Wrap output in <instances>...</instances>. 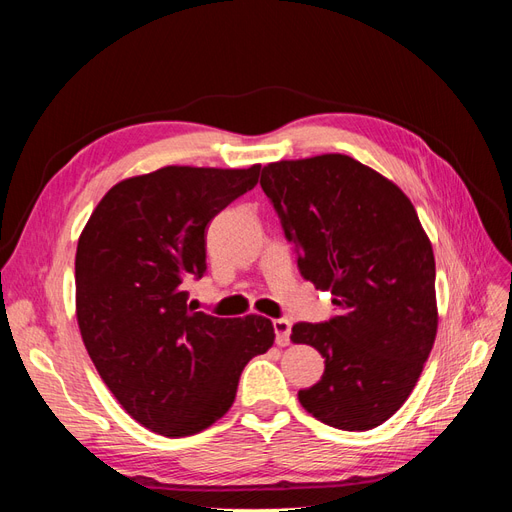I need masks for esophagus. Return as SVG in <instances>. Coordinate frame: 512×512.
<instances>
[{
  "mask_svg": "<svg viewBox=\"0 0 512 512\" xmlns=\"http://www.w3.org/2000/svg\"><path fill=\"white\" fill-rule=\"evenodd\" d=\"M273 329H275L277 346H288L290 344V322L286 318H277V320H273Z\"/></svg>",
  "mask_w": 512,
  "mask_h": 512,
  "instance_id": "1",
  "label": "esophagus"
}]
</instances>
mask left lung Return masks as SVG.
Segmentation results:
<instances>
[{
	"instance_id": "obj_1",
	"label": "left lung",
	"mask_w": 512,
	"mask_h": 512,
	"mask_svg": "<svg viewBox=\"0 0 512 512\" xmlns=\"http://www.w3.org/2000/svg\"><path fill=\"white\" fill-rule=\"evenodd\" d=\"M260 185L299 252V271L331 290L339 314L297 322L290 339L324 356L301 406L344 431L382 425L404 406L436 342V260L410 198L342 153L280 160Z\"/></svg>"
}]
</instances>
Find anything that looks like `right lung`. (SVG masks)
<instances>
[{
    "instance_id": "add662e5",
    "label": "right lung",
    "mask_w": 512,
    "mask_h": 512,
    "mask_svg": "<svg viewBox=\"0 0 512 512\" xmlns=\"http://www.w3.org/2000/svg\"><path fill=\"white\" fill-rule=\"evenodd\" d=\"M250 168L164 166L104 194L76 245V320L100 378L134 421L166 438L230 410L243 367L273 322L188 307L185 280L207 269L205 228L258 183Z\"/></svg>"
}]
</instances>
